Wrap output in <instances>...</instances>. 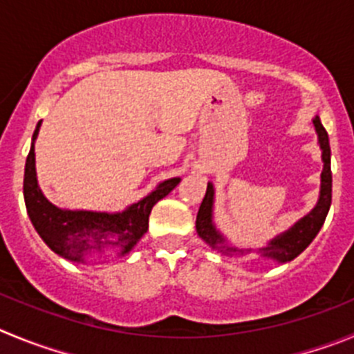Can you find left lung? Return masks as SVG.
Returning a JSON list of instances; mask_svg holds the SVG:
<instances>
[{
	"label": "left lung",
	"instance_id": "1",
	"mask_svg": "<svg viewBox=\"0 0 354 354\" xmlns=\"http://www.w3.org/2000/svg\"><path fill=\"white\" fill-rule=\"evenodd\" d=\"M316 132H318V143L322 148V158H323V173H322V190H319L318 204L313 207L311 213H307L306 216L300 218L299 222L288 229L286 232L279 234L269 241L266 248L257 250V255L263 257L267 260H276L279 263H285L299 257L300 253L306 250L309 244L313 243L316 236H318L319 229L323 227L326 214H328L330 204H332V169H330V143L328 134H326L325 127H323L319 117H315L313 120ZM213 203H214V187L213 183H207L206 196H204L203 203H201L199 213H197L196 229L199 237H203L204 243L209 244L213 250L223 253V255H248L253 250H243V248H236L232 244L227 243L225 237L218 232L216 227L213 223Z\"/></svg>",
	"mask_w": 354,
	"mask_h": 354
}]
</instances>
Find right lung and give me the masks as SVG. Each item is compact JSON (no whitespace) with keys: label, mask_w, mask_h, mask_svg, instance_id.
I'll return each mask as SVG.
<instances>
[{"label":"right lung","mask_w":354,"mask_h":354,"mask_svg":"<svg viewBox=\"0 0 354 354\" xmlns=\"http://www.w3.org/2000/svg\"><path fill=\"white\" fill-rule=\"evenodd\" d=\"M39 125L41 122H38L32 134V145L24 169L26 209L39 237L52 252L71 262L110 259L131 252L148 230L151 207L180 183V178L158 183L153 192L131 204L122 213L61 209L43 196L36 180L35 140Z\"/></svg>","instance_id":"right-lung-1"}]
</instances>
